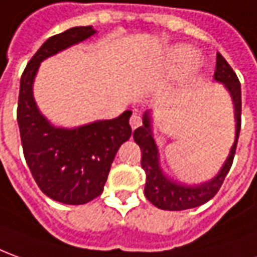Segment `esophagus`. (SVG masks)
<instances>
[{
    "instance_id": "1",
    "label": "esophagus",
    "mask_w": 257,
    "mask_h": 257,
    "mask_svg": "<svg viewBox=\"0 0 257 257\" xmlns=\"http://www.w3.org/2000/svg\"><path fill=\"white\" fill-rule=\"evenodd\" d=\"M143 124V120H141V117H140L137 113H134L132 117H130V125H132L133 130H136L137 127H140V125Z\"/></svg>"
}]
</instances>
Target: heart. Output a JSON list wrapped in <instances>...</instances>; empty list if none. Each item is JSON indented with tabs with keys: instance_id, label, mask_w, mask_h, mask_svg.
<instances>
[{
	"instance_id": "b5f03b06",
	"label": "heart",
	"mask_w": 257,
	"mask_h": 257,
	"mask_svg": "<svg viewBox=\"0 0 257 257\" xmlns=\"http://www.w3.org/2000/svg\"><path fill=\"white\" fill-rule=\"evenodd\" d=\"M194 57V51L189 47H178L175 50L171 51L169 54V60L175 63V64H183V63H187L190 61L192 58Z\"/></svg>"
}]
</instances>
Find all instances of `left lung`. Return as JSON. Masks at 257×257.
I'll return each mask as SVG.
<instances>
[{
    "mask_svg": "<svg viewBox=\"0 0 257 257\" xmlns=\"http://www.w3.org/2000/svg\"><path fill=\"white\" fill-rule=\"evenodd\" d=\"M214 79L222 82L229 91L235 105V117H236V137L233 143L229 157L225 161L220 173L210 180L208 183L200 186H185L175 183L162 175L158 166V150L155 141L152 139L151 125L148 114H144L143 125L136 128L133 133L134 141L141 148V168L146 172V189L144 194L148 201L155 207L168 211H180L187 208H194L211 200L218 193L224 183L226 175L232 166L233 157L238 146L240 132V111H242V96H240V82L232 67L226 63V60L220 53H217V64Z\"/></svg>",
    "mask_w": 257,
    "mask_h": 257,
    "instance_id": "obj_1",
    "label": "left lung"
}]
</instances>
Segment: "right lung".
<instances>
[{
	"label": "right lung",
	"mask_w": 257,
	"mask_h": 257,
	"mask_svg": "<svg viewBox=\"0 0 257 257\" xmlns=\"http://www.w3.org/2000/svg\"><path fill=\"white\" fill-rule=\"evenodd\" d=\"M93 33L92 26H77L47 39L25 68L18 99L21 141L33 179L46 196L72 206L102 194L116 152L132 136V111L75 130L56 128L37 110L32 84L40 61Z\"/></svg>",
	"instance_id": "obj_1"
}]
</instances>
